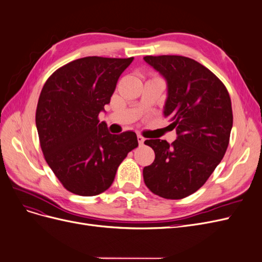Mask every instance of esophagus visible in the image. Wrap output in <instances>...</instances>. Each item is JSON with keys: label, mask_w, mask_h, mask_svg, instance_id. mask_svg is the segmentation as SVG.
<instances>
[{"label": "esophagus", "mask_w": 262, "mask_h": 262, "mask_svg": "<svg viewBox=\"0 0 262 262\" xmlns=\"http://www.w3.org/2000/svg\"><path fill=\"white\" fill-rule=\"evenodd\" d=\"M138 141H139V144H140V145H143L145 139H144L143 137H142L141 134H139V136H138Z\"/></svg>", "instance_id": "34e87169"}]
</instances>
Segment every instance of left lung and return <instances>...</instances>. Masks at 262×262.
<instances>
[{
	"label": "left lung",
	"mask_w": 262,
	"mask_h": 262,
	"mask_svg": "<svg viewBox=\"0 0 262 262\" xmlns=\"http://www.w3.org/2000/svg\"><path fill=\"white\" fill-rule=\"evenodd\" d=\"M144 61L167 82L164 116L177 140H146L155 160L143 169L146 187L177 200L200 189L224 157L233 126L232 101L225 85L209 69L181 55H146Z\"/></svg>",
	"instance_id": "obj_1"
}]
</instances>
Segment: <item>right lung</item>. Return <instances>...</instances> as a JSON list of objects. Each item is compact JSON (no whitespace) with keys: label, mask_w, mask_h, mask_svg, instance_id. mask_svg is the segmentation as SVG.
Wrapping results in <instances>:
<instances>
[{"label":"right lung","mask_w":262,"mask_h":262,"mask_svg":"<svg viewBox=\"0 0 262 262\" xmlns=\"http://www.w3.org/2000/svg\"><path fill=\"white\" fill-rule=\"evenodd\" d=\"M133 58L86 57L61 67L45 83L36 110L46 162L70 192L92 196L112 186L119 165L136 148L132 131L112 134L98 115Z\"/></svg>","instance_id":"1"}]
</instances>
